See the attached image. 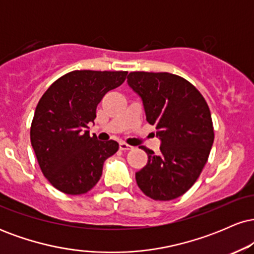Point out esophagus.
I'll use <instances>...</instances> for the list:
<instances>
[{
    "label": "esophagus",
    "instance_id": "esophagus-1",
    "mask_svg": "<svg viewBox=\"0 0 254 254\" xmlns=\"http://www.w3.org/2000/svg\"><path fill=\"white\" fill-rule=\"evenodd\" d=\"M131 148H132V147L125 143V142H119V149H121V150H130Z\"/></svg>",
    "mask_w": 254,
    "mask_h": 254
}]
</instances>
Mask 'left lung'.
Returning <instances> with one entry per match:
<instances>
[{
  "label": "left lung",
  "instance_id": "8db88e82",
  "mask_svg": "<svg viewBox=\"0 0 254 254\" xmlns=\"http://www.w3.org/2000/svg\"><path fill=\"white\" fill-rule=\"evenodd\" d=\"M127 84L161 139L160 154L141 147L148 162L136 173L137 185L151 199L180 197L196 183L214 143L208 104L193 84L170 72L133 71Z\"/></svg>",
  "mask_w": 254,
  "mask_h": 254
}]
</instances>
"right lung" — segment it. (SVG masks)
Wrapping results in <instances>:
<instances>
[{
  "label": "right lung",
  "instance_id": "right-lung-1",
  "mask_svg": "<svg viewBox=\"0 0 254 254\" xmlns=\"http://www.w3.org/2000/svg\"><path fill=\"white\" fill-rule=\"evenodd\" d=\"M127 71L74 70L63 75L40 98L31 124V144L43 174L57 190L82 194L103 174L107 157L118 150L116 141L89 136L101 99L117 88Z\"/></svg>",
  "mask_w": 254,
  "mask_h": 254
}]
</instances>
